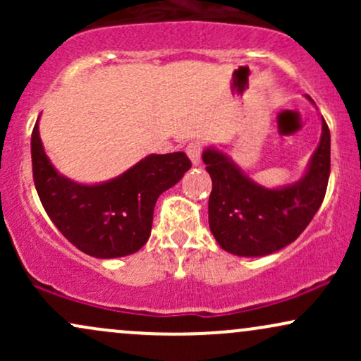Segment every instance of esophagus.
Listing matches in <instances>:
<instances>
[{"label":"esophagus","mask_w":361,"mask_h":361,"mask_svg":"<svg viewBox=\"0 0 361 361\" xmlns=\"http://www.w3.org/2000/svg\"><path fill=\"white\" fill-rule=\"evenodd\" d=\"M202 151H204V146H202V142H198V140H193V142H190L188 146H186V154H188L190 161H192L195 166L200 164Z\"/></svg>","instance_id":"34e87169"}]
</instances>
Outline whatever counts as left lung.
<instances>
[{
    "mask_svg": "<svg viewBox=\"0 0 361 361\" xmlns=\"http://www.w3.org/2000/svg\"><path fill=\"white\" fill-rule=\"evenodd\" d=\"M212 178L209 224L222 250L238 256H264L304 233L324 200L331 171V134L322 118V137L309 171L297 185L268 190L255 185L222 152L207 149Z\"/></svg>",
    "mask_w": 361,
    "mask_h": 361,
    "instance_id": "obj_1",
    "label": "left lung"
}]
</instances>
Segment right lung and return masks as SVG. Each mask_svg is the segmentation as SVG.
<instances>
[{
	"label": "right lung",
	"instance_id": "obj_1",
	"mask_svg": "<svg viewBox=\"0 0 361 361\" xmlns=\"http://www.w3.org/2000/svg\"><path fill=\"white\" fill-rule=\"evenodd\" d=\"M192 166L185 152L152 154L102 185L61 176L45 156L39 120L32 130V171L45 212L61 234L94 258H120L147 243L157 197Z\"/></svg>",
	"mask_w": 361,
	"mask_h": 361
}]
</instances>
